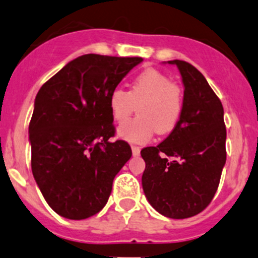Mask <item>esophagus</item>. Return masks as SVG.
<instances>
[{"instance_id": "1", "label": "esophagus", "mask_w": 258, "mask_h": 258, "mask_svg": "<svg viewBox=\"0 0 258 258\" xmlns=\"http://www.w3.org/2000/svg\"><path fill=\"white\" fill-rule=\"evenodd\" d=\"M132 154H134L135 157L136 156H138V154H140V152H141V148L138 147V146H132Z\"/></svg>"}]
</instances>
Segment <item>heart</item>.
Returning a JSON list of instances; mask_svg holds the SVG:
<instances>
[{"instance_id":"1","label":"heart","mask_w":258,"mask_h":258,"mask_svg":"<svg viewBox=\"0 0 258 258\" xmlns=\"http://www.w3.org/2000/svg\"><path fill=\"white\" fill-rule=\"evenodd\" d=\"M183 105L180 86L153 68L138 74L130 91L116 88L108 97L111 116L117 123L125 122L138 107V117L118 128V136L134 143L148 142L154 132L170 134L179 123Z\"/></svg>"}]
</instances>
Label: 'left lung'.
Listing matches in <instances>:
<instances>
[{
	"label": "left lung",
	"instance_id": "left-lung-1",
	"mask_svg": "<svg viewBox=\"0 0 258 258\" xmlns=\"http://www.w3.org/2000/svg\"><path fill=\"white\" fill-rule=\"evenodd\" d=\"M184 84L181 117L157 147H146L142 186L150 204L170 219H186L211 203L226 162L221 101L204 75L184 60H170Z\"/></svg>",
	"mask_w": 258,
	"mask_h": 258
}]
</instances>
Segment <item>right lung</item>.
Listing matches in <instances>:
<instances>
[{
  "instance_id": "right-lung-1",
  "label": "right lung",
  "mask_w": 258,
  "mask_h": 258,
  "mask_svg": "<svg viewBox=\"0 0 258 258\" xmlns=\"http://www.w3.org/2000/svg\"><path fill=\"white\" fill-rule=\"evenodd\" d=\"M141 56L85 54L38 91L29 122L32 173L48 205L72 220L106 205L112 181L132 151L110 141L116 128L108 97Z\"/></svg>"
}]
</instances>
